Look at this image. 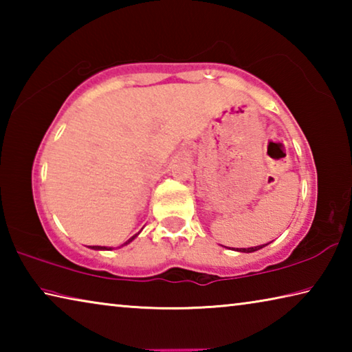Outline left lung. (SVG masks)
Returning a JSON list of instances; mask_svg holds the SVG:
<instances>
[{"label":"left lung","instance_id":"obj_1","mask_svg":"<svg viewBox=\"0 0 352 352\" xmlns=\"http://www.w3.org/2000/svg\"><path fill=\"white\" fill-rule=\"evenodd\" d=\"M267 245V243H265ZM265 245H258V247H252V248H237V252H243V253H252V252H256V250H259V248H262V247H265Z\"/></svg>","mask_w":352,"mask_h":352}]
</instances>
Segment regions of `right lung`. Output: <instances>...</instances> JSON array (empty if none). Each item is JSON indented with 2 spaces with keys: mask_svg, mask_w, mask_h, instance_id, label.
I'll return each mask as SVG.
<instances>
[{
  "mask_svg": "<svg viewBox=\"0 0 352 352\" xmlns=\"http://www.w3.org/2000/svg\"><path fill=\"white\" fill-rule=\"evenodd\" d=\"M135 239V236L133 237H130V239L126 242V243H124V245H127V243L129 242H132ZM90 248H93V250H111V248H107V247H98V245H93V247H90Z\"/></svg>",
  "mask_w": 352,
  "mask_h": 352,
  "instance_id": "right-lung-1",
  "label": "right lung"
}]
</instances>
